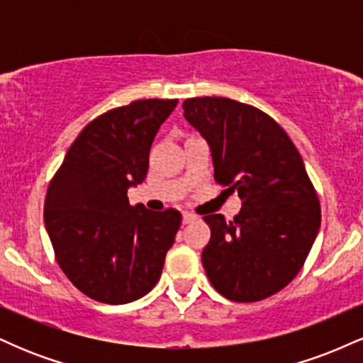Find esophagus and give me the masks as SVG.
I'll use <instances>...</instances> for the list:
<instances>
[{
    "label": "esophagus",
    "instance_id": "34e87169",
    "mask_svg": "<svg viewBox=\"0 0 363 363\" xmlns=\"http://www.w3.org/2000/svg\"><path fill=\"white\" fill-rule=\"evenodd\" d=\"M193 220H196V215H193V213H187V211H184V213H182V223H191L193 222Z\"/></svg>",
    "mask_w": 363,
    "mask_h": 363
}]
</instances>
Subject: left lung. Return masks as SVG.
<instances>
[{
    "instance_id": "left-lung-1",
    "label": "left lung",
    "mask_w": 363,
    "mask_h": 363,
    "mask_svg": "<svg viewBox=\"0 0 363 363\" xmlns=\"http://www.w3.org/2000/svg\"><path fill=\"white\" fill-rule=\"evenodd\" d=\"M182 109L210 145L215 181L242 199L234 222L203 218L211 230L201 254L208 280L228 301H262L297 277L319 232V199L301 153L277 121L247 104L196 97Z\"/></svg>"
}]
</instances>
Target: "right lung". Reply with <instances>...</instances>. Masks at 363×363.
Instances as JSON below:
<instances>
[{"mask_svg": "<svg viewBox=\"0 0 363 363\" xmlns=\"http://www.w3.org/2000/svg\"><path fill=\"white\" fill-rule=\"evenodd\" d=\"M176 106L148 99L95 118L48 187L44 223L57 264L94 301H138L160 278L181 213L131 206L128 189L147 177L153 138Z\"/></svg>", "mask_w": 363, "mask_h": 363, "instance_id": "1", "label": "right lung"}]
</instances>
